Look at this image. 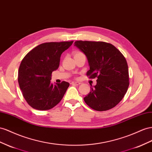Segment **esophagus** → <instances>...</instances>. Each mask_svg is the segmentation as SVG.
Segmentation results:
<instances>
[{"instance_id":"esophagus-1","label":"esophagus","mask_w":152,"mask_h":152,"mask_svg":"<svg viewBox=\"0 0 152 152\" xmlns=\"http://www.w3.org/2000/svg\"><path fill=\"white\" fill-rule=\"evenodd\" d=\"M72 84H75V85H79L80 84V83H79V82H72L71 83Z\"/></svg>"}]
</instances>
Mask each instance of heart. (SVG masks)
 <instances>
[{
    "label": "heart",
    "mask_w": 152,
    "mask_h": 152,
    "mask_svg": "<svg viewBox=\"0 0 152 152\" xmlns=\"http://www.w3.org/2000/svg\"><path fill=\"white\" fill-rule=\"evenodd\" d=\"M81 54V52H75V55H76V54Z\"/></svg>",
    "instance_id": "1"
}]
</instances>
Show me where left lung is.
Returning <instances> with one entry per match:
<instances>
[{
    "label": "left lung",
    "instance_id": "8db88e82",
    "mask_svg": "<svg viewBox=\"0 0 152 152\" xmlns=\"http://www.w3.org/2000/svg\"><path fill=\"white\" fill-rule=\"evenodd\" d=\"M74 46L87 57L89 79L97 78L84 100L98 111L114 107L126 94L129 86V68L125 57L112 44L103 42L77 41Z\"/></svg>",
    "mask_w": 152,
    "mask_h": 152
}]
</instances>
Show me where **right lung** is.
Wrapping results in <instances>:
<instances>
[{
    "label": "right lung",
    "mask_w": 152,
    "mask_h": 152,
    "mask_svg": "<svg viewBox=\"0 0 152 152\" xmlns=\"http://www.w3.org/2000/svg\"><path fill=\"white\" fill-rule=\"evenodd\" d=\"M73 42L42 43L22 59L18 69V84L24 98L32 108L48 110L62 100L69 84L63 81L54 85L50 82L51 75L59 68L62 53Z\"/></svg>",
    "instance_id": "obj_1"
}]
</instances>
